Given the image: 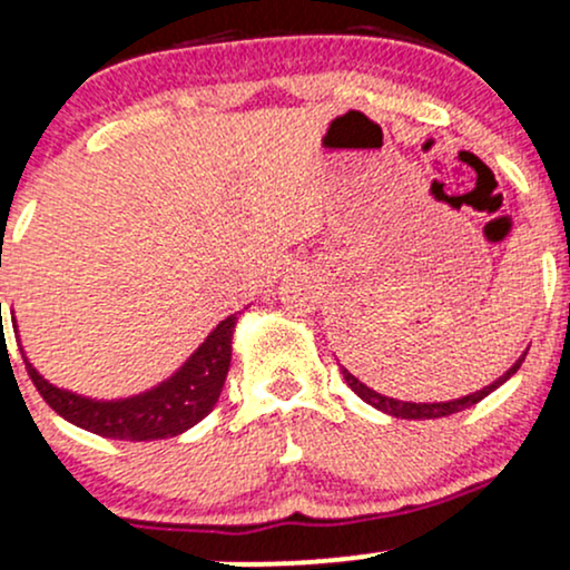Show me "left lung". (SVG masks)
Instances as JSON below:
<instances>
[{"label": "left lung", "instance_id": "1", "mask_svg": "<svg viewBox=\"0 0 570 570\" xmlns=\"http://www.w3.org/2000/svg\"><path fill=\"white\" fill-rule=\"evenodd\" d=\"M525 353H528V351H525ZM525 353H522V356L517 358V362L512 364V367H509L507 372H503V375L499 377V381H493L490 385H485V389H482V391H474V394H469V396L453 399V402H431V404L399 402V399L383 396V394H377V391H372L370 385H364L362 381H358L356 375H351V372L345 370V367H340V370H343L345 383L351 385L353 394H356L358 399H364V402L372 404V407H375V410L389 412V415H394V417H404V421H431V417H444V415H453V412H461V410L472 407V404L482 402V399H485L488 394H493V391L499 389V385L507 383L509 377H512L514 372L520 370V364L525 362Z\"/></svg>", "mask_w": 570, "mask_h": 570}]
</instances>
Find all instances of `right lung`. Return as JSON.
Listing matches in <instances>:
<instances>
[{
    "instance_id": "obj_1",
    "label": "right lung",
    "mask_w": 570,
    "mask_h": 570,
    "mask_svg": "<svg viewBox=\"0 0 570 570\" xmlns=\"http://www.w3.org/2000/svg\"><path fill=\"white\" fill-rule=\"evenodd\" d=\"M235 322H238V313L219 322L217 330L206 337V343L158 389L130 399H117V402H98V399L56 389L31 367L29 358H26V370H29L39 396L75 426L94 431L107 440H166V436L193 429L217 404L227 370H230Z\"/></svg>"
}]
</instances>
